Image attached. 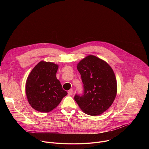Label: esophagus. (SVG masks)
<instances>
[{
  "instance_id": "esophagus-1",
  "label": "esophagus",
  "mask_w": 149,
  "mask_h": 149,
  "mask_svg": "<svg viewBox=\"0 0 149 149\" xmlns=\"http://www.w3.org/2000/svg\"><path fill=\"white\" fill-rule=\"evenodd\" d=\"M72 94H73V90H72V89L68 91V94L69 95H72Z\"/></svg>"
}]
</instances>
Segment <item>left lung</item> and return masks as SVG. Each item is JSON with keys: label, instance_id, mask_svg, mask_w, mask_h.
Instances as JSON below:
<instances>
[{"label": "left lung", "instance_id": "left-lung-1", "mask_svg": "<svg viewBox=\"0 0 149 149\" xmlns=\"http://www.w3.org/2000/svg\"><path fill=\"white\" fill-rule=\"evenodd\" d=\"M81 74L84 91L75 94L74 100L85 113L98 116L113 104L117 85L113 69L105 61L94 55H88L77 64Z\"/></svg>", "mask_w": 149, "mask_h": 149}]
</instances>
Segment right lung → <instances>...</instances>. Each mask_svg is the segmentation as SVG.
I'll return each mask as SVG.
<instances>
[{
	"label": "right lung",
	"instance_id": "obj_1",
	"mask_svg": "<svg viewBox=\"0 0 149 149\" xmlns=\"http://www.w3.org/2000/svg\"><path fill=\"white\" fill-rule=\"evenodd\" d=\"M58 65L42 61L33 68L26 82V94L31 107L36 111L49 112L67 95L56 77Z\"/></svg>",
	"mask_w": 149,
	"mask_h": 149
}]
</instances>
